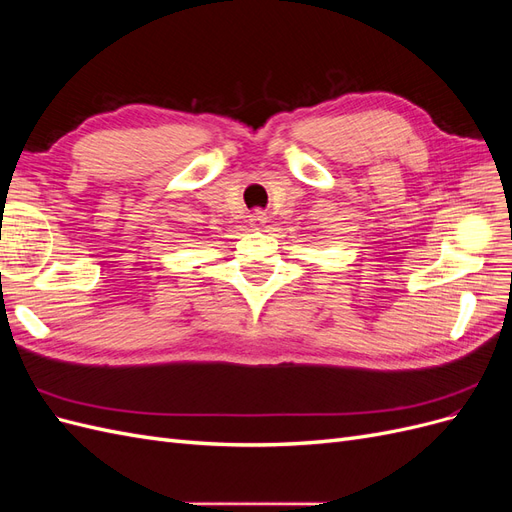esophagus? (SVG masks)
<instances>
[{
    "label": "esophagus",
    "instance_id": "34e87169",
    "mask_svg": "<svg viewBox=\"0 0 512 512\" xmlns=\"http://www.w3.org/2000/svg\"><path fill=\"white\" fill-rule=\"evenodd\" d=\"M250 222L254 224V226H265L267 224V213L265 211H252L250 213Z\"/></svg>",
    "mask_w": 512,
    "mask_h": 512
}]
</instances>
